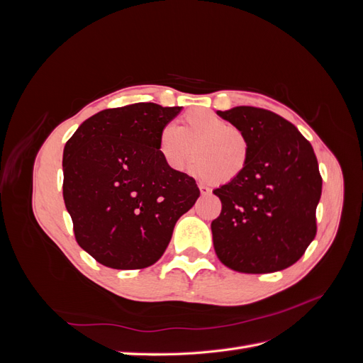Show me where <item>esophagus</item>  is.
I'll return each mask as SVG.
<instances>
[{"label": "esophagus", "instance_id": "esophagus-1", "mask_svg": "<svg viewBox=\"0 0 363 363\" xmlns=\"http://www.w3.org/2000/svg\"><path fill=\"white\" fill-rule=\"evenodd\" d=\"M199 188H200V192H201V195H208V194L212 192V189H211V188H207L206 184H200Z\"/></svg>", "mask_w": 363, "mask_h": 363}]
</instances>
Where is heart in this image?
Masks as SVG:
<instances>
[{
    "mask_svg": "<svg viewBox=\"0 0 363 363\" xmlns=\"http://www.w3.org/2000/svg\"><path fill=\"white\" fill-rule=\"evenodd\" d=\"M192 147L195 155L192 172L201 180H216L223 184L239 179L251 156V144L244 131L204 108L186 112L179 127L164 125L159 135V152L174 172L186 168Z\"/></svg>",
    "mask_w": 363,
    "mask_h": 363,
    "instance_id": "b5f03b06",
    "label": "heart"
}]
</instances>
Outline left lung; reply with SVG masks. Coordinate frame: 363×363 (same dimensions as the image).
Masks as SVG:
<instances>
[{
    "label": "left lung",
    "mask_w": 363,
    "mask_h": 363,
    "mask_svg": "<svg viewBox=\"0 0 363 363\" xmlns=\"http://www.w3.org/2000/svg\"><path fill=\"white\" fill-rule=\"evenodd\" d=\"M216 113L251 144L242 175L213 191L223 204L211 225L216 256L238 272L281 271L316 235L323 179L313 148L289 121L265 108L239 106Z\"/></svg>",
    "instance_id": "8db88e82"
}]
</instances>
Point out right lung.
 Wrapping results in <instances>:
<instances>
[{"mask_svg":"<svg viewBox=\"0 0 363 363\" xmlns=\"http://www.w3.org/2000/svg\"><path fill=\"white\" fill-rule=\"evenodd\" d=\"M182 107L136 103L86 119L63 150V200L75 240L101 265L142 269L167 250L177 219L200 196L164 164L159 135Z\"/></svg>","mask_w":363,"mask_h":363,"instance_id":"1","label":"right lung"}]
</instances>
